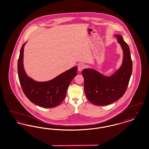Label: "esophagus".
Listing matches in <instances>:
<instances>
[{
  "label": "esophagus",
  "instance_id": "obj_1",
  "mask_svg": "<svg viewBox=\"0 0 149 149\" xmlns=\"http://www.w3.org/2000/svg\"><path fill=\"white\" fill-rule=\"evenodd\" d=\"M85 65L83 64H79L78 67V71H81L85 68Z\"/></svg>",
  "mask_w": 149,
  "mask_h": 149
}]
</instances>
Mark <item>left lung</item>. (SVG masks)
Instances as JSON below:
<instances>
[{"label":"left lung","mask_w":149,"mask_h":149,"mask_svg":"<svg viewBox=\"0 0 149 149\" xmlns=\"http://www.w3.org/2000/svg\"><path fill=\"white\" fill-rule=\"evenodd\" d=\"M123 50L120 68L112 75L106 77L93 69H84V91L88 99L94 105L106 106L120 98L126 92L132 70V62L127 44L122 36L114 35Z\"/></svg>","instance_id":"8db88e82"}]
</instances>
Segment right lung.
Wrapping results in <instances>:
<instances>
[{
  "instance_id": "obj_1",
  "label": "right lung",
  "mask_w": 149,
  "mask_h": 149,
  "mask_svg": "<svg viewBox=\"0 0 149 149\" xmlns=\"http://www.w3.org/2000/svg\"><path fill=\"white\" fill-rule=\"evenodd\" d=\"M22 46L18 61V73L23 93L33 103L43 108L59 105L65 99L68 88L77 74L75 66L47 81H37L27 75L23 66L24 46Z\"/></svg>"
}]
</instances>
